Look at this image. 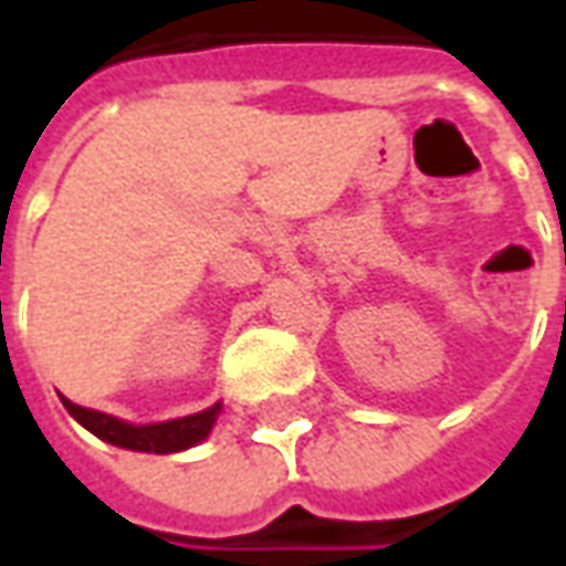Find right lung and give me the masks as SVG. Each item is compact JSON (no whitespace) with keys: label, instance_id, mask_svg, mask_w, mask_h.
Segmentation results:
<instances>
[{"label":"right lung","instance_id":"obj_1","mask_svg":"<svg viewBox=\"0 0 566 566\" xmlns=\"http://www.w3.org/2000/svg\"><path fill=\"white\" fill-rule=\"evenodd\" d=\"M63 406L69 409V416L75 418L78 424H84L91 430L93 437L105 439L112 446H120V449L133 451H154V454H169V451H185L190 446H197L202 439L209 437L214 418L221 412V403H214L206 412H197V416L175 418V421H163V424H145L133 427L127 421H117L112 416H103V412H93V409H84V406L72 403L63 397Z\"/></svg>","mask_w":566,"mask_h":566}]
</instances>
